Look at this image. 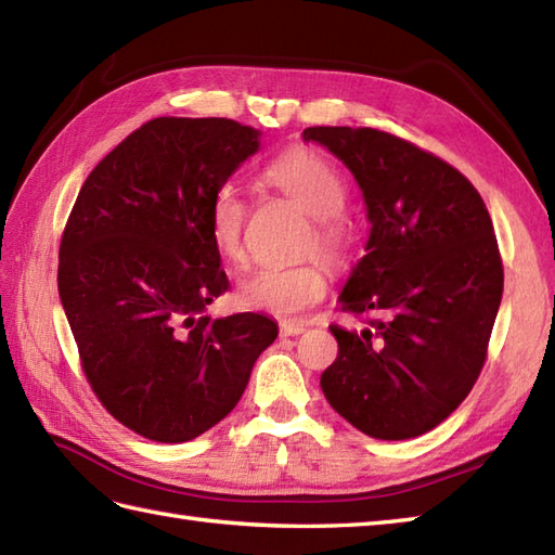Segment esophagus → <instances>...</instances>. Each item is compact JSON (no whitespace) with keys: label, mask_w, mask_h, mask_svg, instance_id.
Here are the masks:
<instances>
[{"label":"esophagus","mask_w":555,"mask_h":555,"mask_svg":"<svg viewBox=\"0 0 555 555\" xmlns=\"http://www.w3.org/2000/svg\"><path fill=\"white\" fill-rule=\"evenodd\" d=\"M305 328H308V326H305L302 322H281L279 324V334L281 336H300Z\"/></svg>","instance_id":"34e87169"}]
</instances>
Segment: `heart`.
<instances>
[{
    "label": "heart",
    "instance_id": "heart-1",
    "mask_svg": "<svg viewBox=\"0 0 555 555\" xmlns=\"http://www.w3.org/2000/svg\"><path fill=\"white\" fill-rule=\"evenodd\" d=\"M264 181L314 219L305 253H317L332 267L348 264L356 235L348 219L340 215L348 191L334 164L312 150L293 147L269 164ZM245 219L247 207L238 191L229 183L221 185L209 203L207 229L211 243L231 262L243 259ZM326 288L328 276L320 262L262 267L241 281L238 302L255 312L296 317L320 302Z\"/></svg>",
    "mask_w": 555,
    "mask_h": 555
}]
</instances>
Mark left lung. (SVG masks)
Segmentation results:
<instances>
[{
	"mask_svg": "<svg viewBox=\"0 0 555 555\" xmlns=\"http://www.w3.org/2000/svg\"><path fill=\"white\" fill-rule=\"evenodd\" d=\"M356 176L372 223L367 255L340 293L362 332L332 324L328 403L362 434L431 431L473 391L503 296V262L477 188L451 164L376 128L312 126Z\"/></svg>",
	"mask_w": 555,
	"mask_h": 555,
	"instance_id": "1",
	"label": "left lung"
}]
</instances>
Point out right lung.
Instances as JSON below:
<instances>
[{"label": "right lung", "mask_w": 555, "mask_h": 555, "mask_svg": "<svg viewBox=\"0 0 555 555\" xmlns=\"http://www.w3.org/2000/svg\"><path fill=\"white\" fill-rule=\"evenodd\" d=\"M257 150L238 121L159 116L90 171L68 215L56 281L80 367L150 441H191L227 417L279 334L257 312L205 314L229 291L209 203Z\"/></svg>", "instance_id": "1"}]
</instances>
